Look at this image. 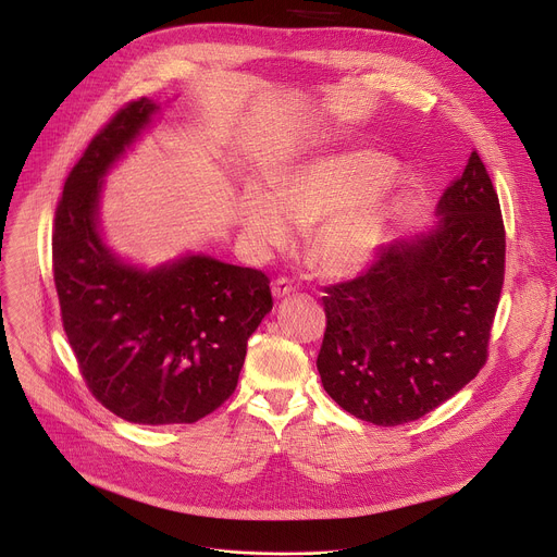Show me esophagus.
Masks as SVG:
<instances>
[{
    "instance_id": "esophagus-1",
    "label": "esophagus",
    "mask_w": 557,
    "mask_h": 557,
    "mask_svg": "<svg viewBox=\"0 0 557 557\" xmlns=\"http://www.w3.org/2000/svg\"><path fill=\"white\" fill-rule=\"evenodd\" d=\"M271 290H273V297H275V299H282V297H288L290 293H295L293 284H290L288 280H284V277L275 280L273 286H271Z\"/></svg>"
}]
</instances>
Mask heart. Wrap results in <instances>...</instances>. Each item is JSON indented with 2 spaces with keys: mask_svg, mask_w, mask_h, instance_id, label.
<instances>
[{
  "mask_svg": "<svg viewBox=\"0 0 557 557\" xmlns=\"http://www.w3.org/2000/svg\"><path fill=\"white\" fill-rule=\"evenodd\" d=\"M392 163L370 149L308 158L251 185L237 202V224L258 251L286 249L297 228H314L310 258L329 275L366 269L387 240Z\"/></svg>",
  "mask_w": 557,
  "mask_h": 557,
  "instance_id": "obj_1",
  "label": "heart"
}]
</instances>
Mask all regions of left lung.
Masks as SVG:
<instances>
[{"instance_id":"obj_1","label":"left lung","mask_w":557,"mask_h":557,"mask_svg":"<svg viewBox=\"0 0 557 557\" xmlns=\"http://www.w3.org/2000/svg\"><path fill=\"white\" fill-rule=\"evenodd\" d=\"M430 228L392 240L357 280L329 286L317 370L352 417L392 428L460 392L485 363L505 277V226L471 151Z\"/></svg>"}]
</instances>
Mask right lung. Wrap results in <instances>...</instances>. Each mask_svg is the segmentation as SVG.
<instances>
[{"label":"right lung","mask_w":557,"mask_h":557,"mask_svg":"<svg viewBox=\"0 0 557 557\" xmlns=\"http://www.w3.org/2000/svg\"><path fill=\"white\" fill-rule=\"evenodd\" d=\"M161 110L132 101L92 138L65 181L52 235L63 331L78 368L110 412L143 425L196 423L220 408L273 308L269 277L256 269L191 251L145 267L108 245L106 178Z\"/></svg>","instance_id":"right-lung-1"}]
</instances>
